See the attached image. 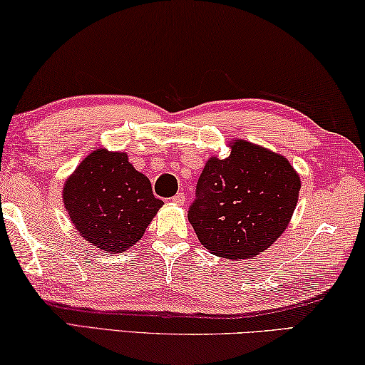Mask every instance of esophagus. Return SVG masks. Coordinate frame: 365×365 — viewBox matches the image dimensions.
Instances as JSON below:
<instances>
[{"label": "esophagus", "instance_id": "obj_1", "mask_svg": "<svg viewBox=\"0 0 365 365\" xmlns=\"http://www.w3.org/2000/svg\"><path fill=\"white\" fill-rule=\"evenodd\" d=\"M171 200H173V204H176V205H184V204H186V195H184L182 192H179V194L173 197Z\"/></svg>", "mask_w": 365, "mask_h": 365}]
</instances>
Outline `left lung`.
<instances>
[{
	"label": "left lung",
	"instance_id": "8db88e82",
	"mask_svg": "<svg viewBox=\"0 0 365 365\" xmlns=\"http://www.w3.org/2000/svg\"><path fill=\"white\" fill-rule=\"evenodd\" d=\"M299 189L301 178L284 157L236 139L230 157L208 158L187 218L213 255L249 259L282 236Z\"/></svg>",
	"mask_w": 365,
	"mask_h": 365
}]
</instances>
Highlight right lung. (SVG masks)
<instances>
[{
	"mask_svg": "<svg viewBox=\"0 0 365 365\" xmlns=\"http://www.w3.org/2000/svg\"><path fill=\"white\" fill-rule=\"evenodd\" d=\"M63 202L81 236L108 254L135 246L163 205L128 155L106 148L81 161L64 182Z\"/></svg>",
	"mask_w": 365,
	"mask_h": 365,
	"instance_id": "1",
	"label": "right lung"
}]
</instances>
